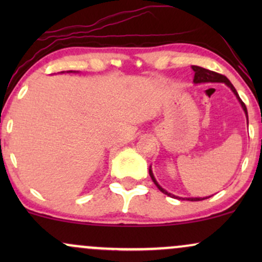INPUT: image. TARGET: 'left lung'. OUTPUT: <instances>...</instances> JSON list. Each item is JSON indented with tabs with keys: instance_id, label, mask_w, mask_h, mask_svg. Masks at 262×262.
<instances>
[{
	"instance_id": "left-lung-1",
	"label": "left lung",
	"mask_w": 262,
	"mask_h": 262,
	"mask_svg": "<svg viewBox=\"0 0 262 262\" xmlns=\"http://www.w3.org/2000/svg\"><path fill=\"white\" fill-rule=\"evenodd\" d=\"M192 70L194 71V79H193V82H194V83L223 82V83H225V85H227L228 87H229V89L231 90V91H233L234 95L236 96V98H237V101H239V103L242 104V108H243V110H244V112H245L246 119H248V110H246L245 103H244V102H243L242 100H240V97H239V95H237V92H236L235 87H234L233 85H231L230 81L228 80L227 77L224 76V75H221V74H218V73H214V71L207 70V69H203V68H201V66H196V65L192 66ZM248 124H249V121H248ZM149 175H150V177H151L152 182H154L155 185H156V187H158L159 189H160V191L162 192V193L167 194V196H170V197H176V198H180V200H181L182 197H177V196H175V194L170 193V192H167L166 189H164V188L161 187L160 185H159L158 181H156V179H155L154 173H152L151 166L149 167ZM209 197H210V196H209ZM209 197H188V198H182V200H188V201H202V200H207V198H209Z\"/></svg>"
}]
</instances>
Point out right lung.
Wrapping results in <instances>:
<instances>
[{"mask_svg":"<svg viewBox=\"0 0 262 262\" xmlns=\"http://www.w3.org/2000/svg\"><path fill=\"white\" fill-rule=\"evenodd\" d=\"M64 73V71H62ZM68 73H76V71H68Z\"/></svg>","mask_w":262,"mask_h":262,"instance_id":"right-lung-1","label":"right lung"}]
</instances>
